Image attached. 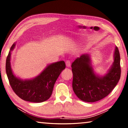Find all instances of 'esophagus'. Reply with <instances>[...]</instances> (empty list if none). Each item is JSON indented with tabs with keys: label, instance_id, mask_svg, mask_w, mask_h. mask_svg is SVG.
<instances>
[{
	"label": "esophagus",
	"instance_id": "obj_1",
	"mask_svg": "<svg viewBox=\"0 0 128 128\" xmlns=\"http://www.w3.org/2000/svg\"><path fill=\"white\" fill-rule=\"evenodd\" d=\"M66 66L67 67H70V62L69 61V60H67V61H66Z\"/></svg>",
	"mask_w": 128,
	"mask_h": 128
}]
</instances>
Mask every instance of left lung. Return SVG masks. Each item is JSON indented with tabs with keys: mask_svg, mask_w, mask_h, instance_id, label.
<instances>
[{
	"mask_svg": "<svg viewBox=\"0 0 128 128\" xmlns=\"http://www.w3.org/2000/svg\"><path fill=\"white\" fill-rule=\"evenodd\" d=\"M114 61L105 75L94 73L90 55L82 54L72 64L73 74L72 87L76 96L81 100L94 102L106 97L119 82L121 76L120 56L116 46Z\"/></svg>",
	"mask_w": 128,
	"mask_h": 128,
	"instance_id": "obj_1",
	"label": "left lung"
}]
</instances>
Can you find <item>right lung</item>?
Instances as JSON below:
<instances>
[{"label":"right lung","mask_w":128,"mask_h":128,"mask_svg":"<svg viewBox=\"0 0 128 128\" xmlns=\"http://www.w3.org/2000/svg\"><path fill=\"white\" fill-rule=\"evenodd\" d=\"M15 46L16 44H13L10 48L6 65V75L12 88L18 97L24 101L37 103L46 101L52 96L58 76L66 68L65 62L60 61L49 64L35 78L21 80L14 75L11 68V52Z\"/></svg>","instance_id":"obj_1"}]
</instances>
